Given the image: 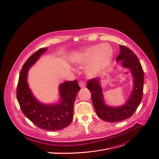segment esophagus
<instances>
[{"instance_id":"obj_1","label":"esophagus","mask_w":159,"mask_h":159,"mask_svg":"<svg viewBox=\"0 0 159 159\" xmlns=\"http://www.w3.org/2000/svg\"><path fill=\"white\" fill-rule=\"evenodd\" d=\"M79 86H80V88H84V87L86 86L85 82H84V81H83V80H80V81L79 82Z\"/></svg>"}]
</instances>
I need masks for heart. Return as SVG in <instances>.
Returning <instances> with one entry per match:
<instances>
[{
  "label": "heart",
  "mask_w": 159,
  "mask_h": 159,
  "mask_svg": "<svg viewBox=\"0 0 159 159\" xmlns=\"http://www.w3.org/2000/svg\"><path fill=\"white\" fill-rule=\"evenodd\" d=\"M113 49L107 44H97L89 47L73 55V62L78 66H84L91 62L88 74L94 76L108 66L112 60Z\"/></svg>",
  "instance_id": "1"
}]
</instances>
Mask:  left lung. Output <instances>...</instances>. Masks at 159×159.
<instances>
[{
  "instance_id": "left-lung-1",
  "label": "left lung",
  "mask_w": 159,
  "mask_h": 159,
  "mask_svg": "<svg viewBox=\"0 0 159 159\" xmlns=\"http://www.w3.org/2000/svg\"><path fill=\"white\" fill-rule=\"evenodd\" d=\"M120 49L116 61H122V66L130 70L133 79V91L125 104L115 107L107 106L104 104L99 79H90L87 84L97 115L108 122H121L129 118L137 110L143 95L144 71L137 55L126 46L120 45Z\"/></svg>"
}]
</instances>
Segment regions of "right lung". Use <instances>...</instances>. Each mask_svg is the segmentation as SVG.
Wrapping results in <instances>:
<instances>
[{
  "mask_svg": "<svg viewBox=\"0 0 159 159\" xmlns=\"http://www.w3.org/2000/svg\"><path fill=\"white\" fill-rule=\"evenodd\" d=\"M46 49V48L39 49L23 65L16 88V98L22 113L37 127L48 131H58L71 122L75 100L80 88L77 80L62 83L58 88L61 102L57 104H42L34 97L27 82L28 71Z\"/></svg>",
  "mask_w": 159,
  "mask_h": 159,
  "instance_id": "right-lung-1",
  "label": "right lung"
}]
</instances>
